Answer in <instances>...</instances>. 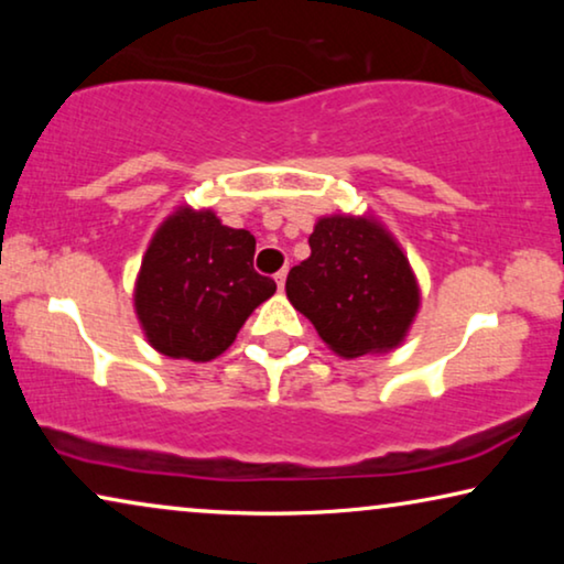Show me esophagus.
<instances>
[{"mask_svg": "<svg viewBox=\"0 0 564 564\" xmlns=\"http://www.w3.org/2000/svg\"><path fill=\"white\" fill-rule=\"evenodd\" d=\"M274 280H276V288L284 290V282H288V269H280V272L274 274Z\"/></svg>", "mask_w": 564, "mask_h": 564, "instance_id": "esophagus-1", "label": "esophagus"}]
</instances>
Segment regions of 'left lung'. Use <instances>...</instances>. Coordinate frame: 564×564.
Listing matches in <instances>:
<instances>
[{"instance_id":"obj_1","label":"left lung","mask_w":564,"mask_h":564,"mask_svg":"<svg viewBox=\"0 0 564 564\" xmlns=\"http://www.w3.org/2000/svg\"><path fill=\"white\" fill-rule=\"evenodd\" d=\"M307 243L311 257L290 269L284 290L323 341L344 359L403 344L421 290L390 230L372 215H328Z\"/></svg>"}]
</instances>
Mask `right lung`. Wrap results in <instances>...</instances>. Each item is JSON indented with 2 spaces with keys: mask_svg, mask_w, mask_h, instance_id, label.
Masks as SVG:
<instances>
[{
  "mask_svg": "<svg viewBox=\"0 0 564 564\" xmlns=\"http://www.w3.org/2000/svg\"><path fill=\"white\" fill-rule=\"evenodd\" d=\"M257 238L213 210L180 207L153 234L135 280V315L172 359L220 357L276 284L253 269Z\"/></svg>",
  "mask_w": 564,
  "mask_h": 564,
  "instance_id": "obj_1",
  "label": "right lung"
}]
</instances>
